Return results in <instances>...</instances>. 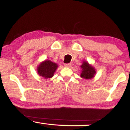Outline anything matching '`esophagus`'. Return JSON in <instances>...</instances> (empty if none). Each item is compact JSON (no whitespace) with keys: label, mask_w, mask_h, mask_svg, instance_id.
I'll return each instance as SVG.
<instances>
[{"label":"esophagus","mask_w":130,"mask_h":130,"mask_svg":"<svg viewBox=\"0 0 130 130\" xmlns=\"http://www.w3.org/2000/svg\"><path fill=\"white\" fill-rule=\"evenodd\" d=\"M71 63H65V65H64V66L65 67H71Z\"/></svg>","instance_id":"esophagus-1"}]
</instances>
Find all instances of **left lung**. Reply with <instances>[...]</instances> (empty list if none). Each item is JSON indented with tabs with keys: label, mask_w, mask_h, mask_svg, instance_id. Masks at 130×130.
Wrapping results in <instances>:
<instances>
[{
	"label": "left lung",
	"mask_w": 130,
	"mask_h": 130,
	"mask_svg": "<svg viewBox=\"0 0 130 130\" xmlns=\"http://www.w3.org/2000/svg\"><path fill=\"white\" fill-rule=\"evenodd\" d=\"M80 67L81 68L80 76L82 78L85 79H91L93 78L96 74V72L95 68L92 65L89 64L87 61H83V64Z\"/></svg>",
	"instance_id": "1"
}]
</instances>
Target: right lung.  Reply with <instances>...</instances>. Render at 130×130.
I'll return each instance as SVG.
<instances>
[{"label": "right lung", "instance_id": "add662e5", "mask_svg": "<svg viewBox=\"0 0 130 130\" xmlns=\"http://www.w3.org/2000/svg\"><path fill=\"white\" fill-rule=\"evenodd\" d=\"M57 68V64L47 59L41 62L38 65L37 70L40 76L47 79L53 77Z\"/></svg>", "mask_w": 130, "mask_h": 130}]
</instances>
